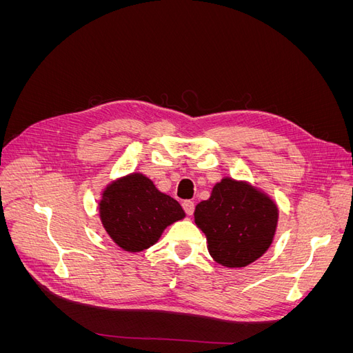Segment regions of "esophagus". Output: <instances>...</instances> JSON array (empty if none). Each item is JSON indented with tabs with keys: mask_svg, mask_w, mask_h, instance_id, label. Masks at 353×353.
<instances>
[{
	"mask_svg": "<svg viewBox=\"0 0 353 353\" xmlns=\"http://www.w3.org/2000/svg\"><path fill=\"white\" fill-rule=\"evenodd\" d=\"M183 208H184L187 215H193V213H194V201H191V200L183 201Z\"/></svg>",
	"mask_w": 353,
	"mask_h": 353,
	"instance_id": "obj_1",
	"label": "esophagus"
}]
</instances>
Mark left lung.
<instances>
[{
  "label": "left lung",
  "mask_w": 353,
  "mask_h": 353,
  "mask_svg": "<svg viewBox=\"0 0 353 353\" xmlns=\"http://www.w3.org/2000/svg\"><path fill=\"white\" fill-rule=\"evenodd\" d=\"M194 221L206 234L208 249L230 268L254 262L272 243L279 210L270 197L249 184L223 178L208 200L196 206Z\"/></svg>",
  "instance_id": "left-lung-1"
}]
</instances>
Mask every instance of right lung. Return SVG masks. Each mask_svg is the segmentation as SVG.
Returning <instances> with one entry per match:
<instances>
[{
	"label": "right lung",
	"mask_w": 353,
	"mask_h": 353,
	"mask_svg": "<svg viewBox=\"0 0 353 353\" xmlns=\"http://www.w3.org/2000/svg\"><path fill=\"white\" fill-rule=\"evenodd\" d=\"M100 216L119 248L141 252L153 245L163 230L183 219L185 213L175 199L160 193L147 176L131 174L104 190Z\"/></svg>",
	"instance_id": "obj_1"
}]
</instances>
